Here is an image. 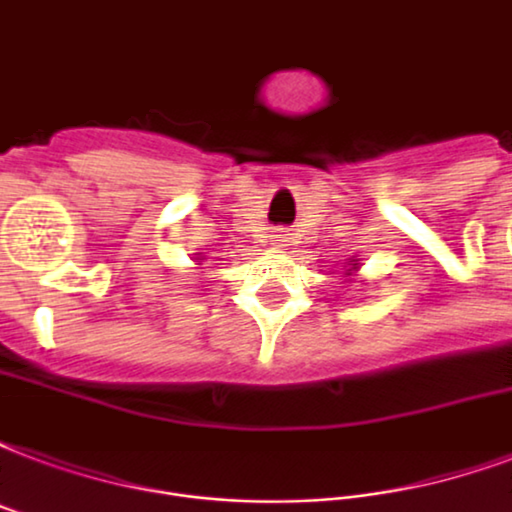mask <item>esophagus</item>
<instances>
[{
  "instance_id": "obj_1",
  "label": "esophagus",
  "mask_w": 512,
  "mask_h": 512,
  "mask_svg": "<svg viewBox=\"0 0 512 512\" xmlns=\"http://www.w3.org/2000/svg\"><path fill=\"white\" fill-rule=\"evenodd\" d=\"M272 242H275V245H283V242H288V237L283 232H278V234H272Z\"/></svg>"
}]
</instances>
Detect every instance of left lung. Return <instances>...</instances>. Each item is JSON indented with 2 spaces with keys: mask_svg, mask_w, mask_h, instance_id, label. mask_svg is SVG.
I'll list each match as a JSON object with an SVG mask.
<instances>
[{
  "mask_svg": "<svg viewBox=\"0 0 512 512\" xmlns=\"http://www.w3.org/2000/svg\"><path fill=\"white\" fill-rule=\"evenodd\" d=\"M351 270H356V264H353V267H351ZM351 270H348V272H345V275H351Z\"/></svg>",
  "mask_w": 512,
  "mask_h": 512,
  "instance_id": "8db88e82",
  "label": "left lung"
}]
</instances>
